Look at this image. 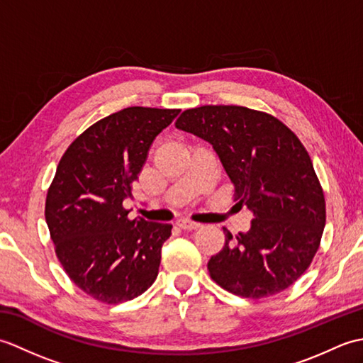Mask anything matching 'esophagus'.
I'll list each match as a JSON object with an SVG mask.
<instances>
[{
	"mask_svg": "<svg viewBox=\"0 0 363 363\" xmlns=\"http://www.w3.org/2000/svg\"><path fill=\"white\" fill-rule=\"evenodd\" d=\"M176 225L179 226L181 229H184V230H195V229H198L199 226H201V225H199V223L191 221V220H177Z\"/></svg>",
	"mask_w": 363,
	"mask_h": 363,
	"instance_id": "1",
	"label": "esophagus"
}]
</instances>
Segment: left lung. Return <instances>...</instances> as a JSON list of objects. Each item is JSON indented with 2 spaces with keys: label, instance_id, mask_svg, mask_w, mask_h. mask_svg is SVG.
I'll list each match as a JSON object with an SVG mask.
<instances>
[{
  "label": "left lung",
  "instance_id": "1",
  "mask_svg": "<svg viewBox=\"0 0 363 363\" xmlns=\"http://www.w3.org/2000/svg\"><path fill=\"white\" fill-rule=\"evenodd\" d=\"M177 129L209 142L254 213L248 233L226 228L223 250L207 269L221 289L265 298L296 282L320 248L326 225L325 191L309 152L273 115L243 106H201L176 120Z\"/></svg>",
  "mask_w": 363,
  "mask_h": 363
}]
</instances>
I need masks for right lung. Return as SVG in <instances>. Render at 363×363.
<instances>
[{"instance_id": "add662e5", "label": "right lung", "mask_w": 363, "mask_h": 363, "mask_svg": "<svg viewBox=\"0 0 363 363\" xmlns=\"http://www.w3.org/2000/svg\"><path fill=\"white\" fill-rule=\"evenodd\" d=\"M179 111L126 107L87 128L59 160L45 201L54 251L68 277L101 303L134 299L156 281L173 226L129 220L123 199Z\"/></svg>"}]
</instances>
